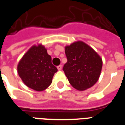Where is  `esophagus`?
I'll use <instances>...</instances> for the list:
<instances>
[{
    "instance_id": "esophagus-1",
    "label": "esophagus",
    "mask_w": 125,
    "mask_h": 125,
    "mask_svg": "<svg viewBox=\"0 0 125 125\" xmlns=\"http://www.w3.org/2000/svg\"><path fill=\"white\" fill-rule=\"evenodd\" d=\"M57 68L58 70H62V65H58Z\"/></svg>"
}]
</instances>
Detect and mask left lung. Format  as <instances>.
<instances>
[{
    "mask_svg": "<svg viewBox=\"0 0 125 125\" xmlns=\"http://www.w3.org/2000/svg\"><path fill=\"white\" fill-rule=\"evenodd\" d=\"M68 62L63 70L70 84L78 90L91 88L99 79L102 70V58L83 41L74 42L65 46Z\"/></svg>",
    "mask_w": 125,
    "mask_h": 125,
    "instance_id": "8db88e82",
    "label": "left lung"
}]
</instances>
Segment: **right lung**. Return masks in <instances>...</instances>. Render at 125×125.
<instances>
[{
	"label": "right lung",
	"instance_id": "right-lung-1",
	"mask_svg": "<svg viewBox=\"0 0 125 125\" xmlns=\"http://www.w3.org/2000/svg\"><path fill=\"white\" fill-rule=\"evenodd\" d=\"M19 76L27 86L43 91L52 82L57 68L52 64V57L41 44L33 45L21 58L17 65Z\"/></svg>",
	"mask_w": 125,
	"mask_h": 125
}]
</instances>
